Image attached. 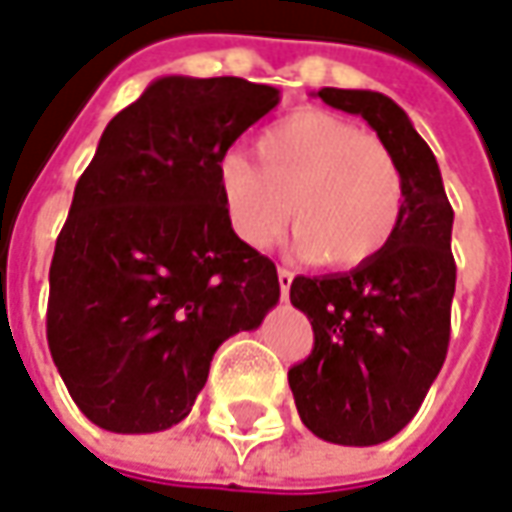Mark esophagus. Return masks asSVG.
<instances>
[{"mask_svg": "<svg viewBox=\"0 0 512 512\" xmlns=\"http://www.w3.org/2000/svg\"><path fill=\"white\" fill-rule=\"evenodd\" d=\"M290 284H293V273L287 267H279V290H281V301H287L290 296Z\"/></svg>", "mask_w": 512, "mask_h": 512, "instance_id": "1", "label": "esophagus"}]
</instances>
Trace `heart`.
Instances as JSON below:
<instances>
[{
    "mask_svg": "<svg viewBox=\"0 0 512 512\" xmlns=\"http://www.w3.org/2000/svg\"><path fill=\"white\" fill-rule=\"evenodd\" d=\"M259 163L228 152L216 166L233 233L267 248L293 216L296 250L335 267L375 259L403 216V177L389 149L355 123L301 109L256 143Z\"/></svg>",
    "mask_w": 512,
    "mask_h": 512,
    "instance_id": "1",
    "label": "heart"
}]
</instances>
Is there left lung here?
I'll list each match as a JSON object with an SVG mask.
<instances>
[{
    "label": "left lung",
    "instance_id": "obj_1",
    "mask_svg": "<svg viewBox=\"0 0 512 512\" xmlns=\"http://www.w3.org/2000/svg\"><path fill=\"white\" fill-rule=\"evenodd\" d=\"M360 115L403 177V216L392 242L349 273L296 276L293 307L310 318L312 355L290 369L301 423L335 445H380L403 431L440 375L451 338L454 211L437 157L389 95L315 92Z\"/></svg>",
    "mask_w": 512,
    "mask_h": 512
}]
</instances>
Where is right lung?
<instances>
[{
  "instance_id": "obj_1",
  "label": "right lung",
  "mask_w": 512,
  "mask_h": 512,
  "mask_svg": "<svg viewBox=\"0 0 512 512\" xmlns=\"http://www.w3.org/2000/svg\"><path fill=\"white\" fill-rule=\"evenodd\" d=\"M281 95L163 75L106 123L50 264L47 344L84 417L154 434L188 417L219 346L279 304L276 264L233 233L216 166Z\"/></svg>"
}]
</instances>
